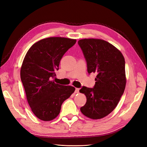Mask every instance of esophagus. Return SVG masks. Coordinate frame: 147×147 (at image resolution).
Wrapping results in <instances>:
<instances>
[{"label": "esophagus", "instance_id": "obj_1", "mask_svg": "<svg viewBox=\"0 0 147 147\" xmlns=\"http://www.w3.org/2000/svg\"><path fill=\"white\" fill-rule=\"evenodd\" d=\"M75 93H78V92H79V88H75Z\"/></svg>", "mask_w": 147, "mask_h": 147}]
</instances>
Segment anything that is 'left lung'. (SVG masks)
I'll list each match as a JSON object with an SVG mask.
<instances>
[{"label": "left lung", "mask_w": 147, "mask_h": 147, "mask_svg": "<svg viewBox=\"0 0 147 147\" xmlns=\"http://www.w3.org/2000/svg\"><path fill=\"white\" fill-rule=\"evenodd\" d=\"M78 43L86 60L88 74H97L94 88L83 86L80 90L86 97L81 112L92 119L103 118L116 108L124 91V56L118 48L104 40L84 38Z\"/></svg>", "instance_id": "8db88e82"}]
</instances>
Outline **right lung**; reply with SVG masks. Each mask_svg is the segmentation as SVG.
Masks as SVG:
<instances>
[{
  "label": "right lung",
  "instance_id": "add662e5",
  "mask_svg": "<svg viewBox=\"0 0 147 147\" xmlns=\"http://www.w3.org/2000/svg\"><path fill=\"white\" fill-rule=\"evenodd\" d=\"M76 41L61 37L43 38L35 43L24 57L21 80L31 110L42 121H51L58 116L62 104L75 91L74 87L51 80L63 55Z\"/></svg>",
  "mask_w": 147,
  "mask_h": 147
}]
</instances>
